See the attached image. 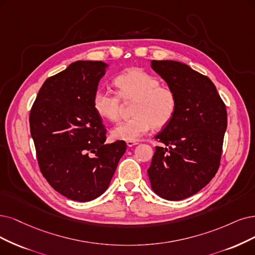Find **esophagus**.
<instances>
[{"label":"esophagus","instance_id":"34e87169","mask_svg":"<svg viewBox=\"0 0 255 255\" xmlns=\"http://www.w3.org/2000/svg\"><path fill=\"white\" fill-rule=\"evenodd\" d=\"M138 143L137 142H135V140H128L127 142V146L128 147H133V146H135V145H137Z\"/></svg>","mask_w":255,"mask_h":255}]
</instances>
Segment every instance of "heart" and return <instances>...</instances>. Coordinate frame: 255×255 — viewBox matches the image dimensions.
I'll return each instance as SVG.
<instances>
[{
  "mask_svg": "<svg viewBox=\"0 0 255 255\" xmlns=\"http://www.w3.org/2000/svg\"><path fill=\"white\" fill-rule=\"evenodd\" d=\"M117 94L98 90L93 96V108L108 121L119 119L122 102H133L132 116L112 128L111 137L117 140H136L152 126L163 128L173 119L177 99L175 92L161 86L159 80L143 69L132 67L123 71L115 79Z\"/></svg>",
  "mask_w": 255,
  "mask_h": 255,
  "instance_id": "1",
  "label": "heart"
}]
</instances>
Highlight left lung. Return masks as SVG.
<instances>
[{"label": "left lung", "instance_id": "obj_1", "mask_svg": "<svg viewBox=\"0 0 255 255\" xmlns=\"http://www.w3.org/2000/svg\"><path fill=\"white\" fill-rule=\"evenodd\" d=\"M151 68L171 88L177 107L171 122L154 136L147 170L155 194L164 200L187 199L208 184L220 166L227 111L206 75L176 61H151Z\"/></svg>", "mask_w": 255, "mask_h": 255}]
</instances>
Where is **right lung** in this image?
Here are the masks:
<instances>
[{
	"instance_id": "1",
	"label": "right lung",
	"mask_w": 255,
	"mask_h": 255,
	"mask_svg": "<svg viewBox=\"0 0 255 255\" xmlns=\"http://www.w3.org/2000/svg\"><path fill=\"white\" fill-rule=\"evenodd\" d=\"M109 64L77 61L47 79L30 110V133L44 177L67 199L89 202L107 190L126 143L105 144L93 96Z\"/></svg>"
}]
</instances>
